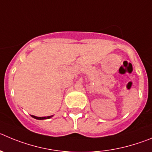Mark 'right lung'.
<instances>
[{"label":"right lung","instance_id":"1","mask_svg":"<svg viewBox=\"0 0 152 152\" xmlns=\"http://www.w3.org/2000/svg\"><path fill=\"white\" fill-rule=\"evenodd\" d=\"M31 117L37 120H44V119H49V118H52L53 115H51V116H48V117H36V116H34V115H31Z\"/></svg>","mask_w":152,"mask_h":152}]
</instances>
